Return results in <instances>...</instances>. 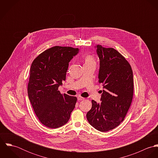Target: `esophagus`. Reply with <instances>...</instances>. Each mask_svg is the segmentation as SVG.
Wrapping results in <instances>:
<instances>
[{
	"label": "esophagus",
	"instance_id": "esophagus-1",
	"mask_svg": "<svg viewBox=\"0 0 158 158\" xmlns=\"http://www.w3.org/2000/svg\"><path fill=\"white\" fill-rule=\"evenodd\" d=\"M85 98L84 97H82L81 96H80V95H79V96L78 97V100H85Z\"/></svg>",
	"mask_w": 158,
	"mask_h": 158
}]
</instances>
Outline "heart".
<instances>
[{
    "label": "heart",
    "mask_w": 158,
    "mask_h": 158,
    "mask_svg": "<svg viewBox=\"0 0 158 158\" xmlns=\"http://www.w3.org/2000/svg\"><path fill=\"white\" fill-rule=\"evenodd\" d=\"M88 63H93V64H95V60L93 57V56L89 55H87L85 57V64H88Z\"/></svg>",
    "instance_id": "heart-1"
}]
</instances>
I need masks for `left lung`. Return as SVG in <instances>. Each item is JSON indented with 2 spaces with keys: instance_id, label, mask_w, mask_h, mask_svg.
Returning <instances> with one entry per match:
<instances>
[{
  "instance_id": "obj_1",
  "label": "left lung",
  "mask_w": 158,
  "mask_h": 158,
  "mask_svg": "<svg viewBox=\"0 0 158 158\" xmlns=\"http://www.w3.org/2000/svg\"><path fill=\"white\" fill-rule=\"evenodd\" d=\"M100 58L98 83L103 85L101 101L92 100L86 114L88 121L96 130L106 132L122 122L131 106L134 92L133 74L125 58L113 48L97 45Z\"/></svg>"
}]
</instances>
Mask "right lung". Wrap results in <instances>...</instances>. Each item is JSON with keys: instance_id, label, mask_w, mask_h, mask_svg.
Masks as SVG:
<instances>
[{"instance_id": "add662e5", "label": "right lung", "mask_w": 158, "mask_h": 158, "mask_svg": "<svg viewBox=\"0 0 158 158\" xmlns=\"http://www.w3.org/2000/svg\"><path fill=\"white\" fill-rule=\"evenodd\" d=\"M78 48L55 46L40 54L33 61L28 83V95L40 121L50 128L66 124L77 98L61 94L58 87L66 80L69 63Z\"/></svg>"}]
</instances>
